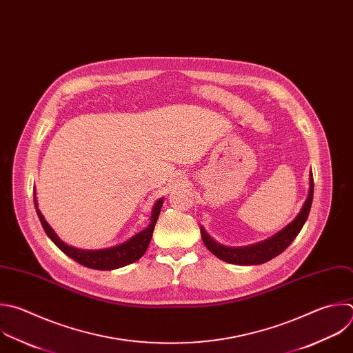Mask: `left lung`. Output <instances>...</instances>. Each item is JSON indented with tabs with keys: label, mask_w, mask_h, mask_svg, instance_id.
Returning <instances> with one entry per match:
<instances>
[{
	"label": "left lung",
	"mask_w": 353,
	"mask_h": 353,
	"mask_svg": "<svg viewBox=\"0 0 353 353\" xmlns=\"http://www.w3.org/2000/svg\"><path fill=\"white\" fill-rule=\"evenodd\" d=\"M312 201H313V174L310 172V174H309V194H307V198H306L301 212L298 213V216L290 224H287L283 230L276 232L274 236H272L270 239H268L262 243H258V244L247 245V247L231 248V247H225V245H221V244L216 243L209 236V234L205 231V228L201 227L202 241H203L205 247L214 256H217L219 259H221L227 263L247 265V266L266 263L270 259L279 256L283 251H285L290 247V244L295 240V237L302 230V227H303V224H305V221L309 216Z\"/></svg>",
	"instance_id": "8db88e82"
}]
</instances>
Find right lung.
I'll list each match as a JSON object with an SVG mask.
<instances>
[{"label":"right lung","instance_id":"1","mask_svg":"<svg viewBox=\"0 0 353 353\" xmlns=\"http://www.w3.org/2000/svg\"><path fill=\"white\" fill-rule=\"evenodd\" d=\"M34 192V206H36V212L39 214V219L41 221V225L44 228V231L47 232V236L51 239V241L69 258H72L73 261H76L77 263L88 268V269H95V270H113V269H119L123 266H128L136 261H139L147 251L151 239H152V232L155 228V223L159 217L161 213V208L163 203V198H159L155 205L152 206V212H151V223L148 224L147 228H144L143 231H140L136 236H133L130 240H128L126 243L116 245L112 248H105V250H95V251H90V250H77L73 247H69L68 244H65L63 241H61V239L57 236L55 231L51 228V225L47 223V220L44 219L43 213L39 209V203H37V198H36V190Z\"/></svg>","mask_w":353,"mask_h":353}]
</instances>
